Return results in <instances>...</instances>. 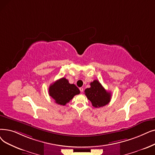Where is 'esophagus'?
I'll return each instance as SVG.
<instances>
[{
    "instance_id": "obj_1",
    "label": "esophagus",
    "mask_w": 155,
    "mask_h": 155,
    "mask_svg": "<svg viewBox=\"0 0 155 155\" xmlns=\"http://www.w3.org/2000/svg\"><path fill=\"white\" fill-rule=\"evenodd\" d=\"M79 89H80V92H82L84 91V88H83V87H80Z\"/></svg>"
}]
</instances>
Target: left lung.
Segmentation results:
<instances>
[{
  "label": "left lung",
  "mask_w": 155,
  "mask_h": 155,
  "mask_svg": "<svg viewBox=\"0 0 155 155\" xmlns=\"http://www.w3.org/2000/svg\"><path fill=\"white\" fill-rule=\"evenodd\" d=\"M90 85V88L86 89L84 92L94 107H103L110 103L111 97V92L106 91L98 80H94Z\"/></svg>",
  "instance_id": "8db88e82"
}]
</instances>
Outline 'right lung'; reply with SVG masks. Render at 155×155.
<instances>
[{"instance_id": "1", "label": "right lung", "mask_w": 155, "mask_h": 155, "mask_svg": "<svg viewBox=\"0 0 155 155\" xmlns=\"http://www.w3.org/2000/svg\"><path fill=\"white\" fill-rule=\"evenodd\" d=\"M80 90L75 84H71L65 78H60L52 84L49 88V96L55 103L64 106L75 95L80 94Z\"/></svg>"}]
</instances>
